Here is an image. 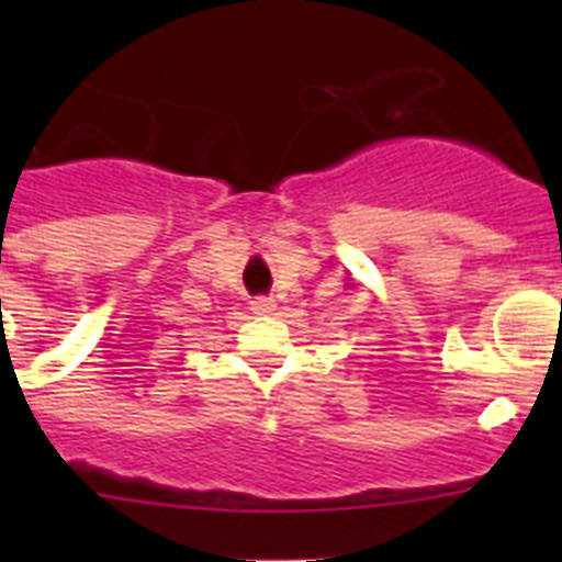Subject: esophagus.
<instances>
[{
  "label": "esophagus",
  "mask_w": 562,
  "mask_h": 562,
  "mask_svg": "<svg viewBox=\"0 0 562 562\" xmlns=\"http://www.w3.org/2000/svg\"><path fill=\"white\" fill-rule=\"evenodd\" d=\"M249 304H252L255 315H271L277 310V302L271 296H255Z\"/></svg>",
  "instance_id": "obj_1"
}]
</instances>
